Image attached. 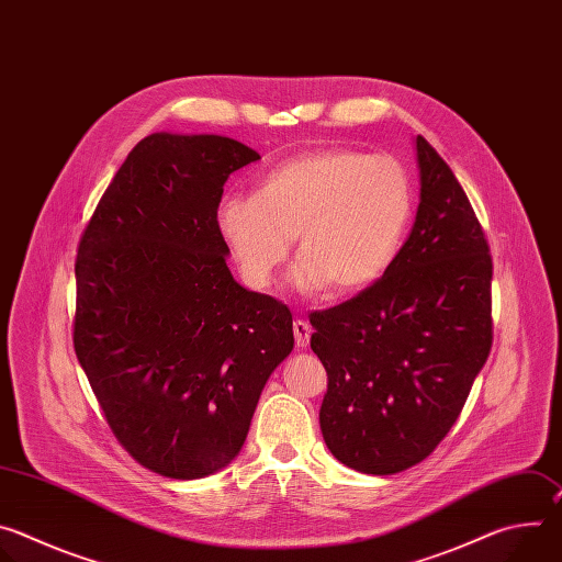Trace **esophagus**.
Wrapping results in <instances>:
<instances>
[{
  "label": "esophagus",
  "mask_w": 562,
  "mask_h": 562,
  "mask_svg": "<svg viewBox=\"0 0 562 562\" xmlns=\"http://www.w3.org/2000/svg\"><path fill=\"white\" fill-rule=\"evenodd\" d=\"M293 336H295V347L306 349L311 340V325L304 323V319H295L293 323Z\"/></svg>",
  "instance_id": "1"
}]
</instances>
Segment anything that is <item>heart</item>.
<instances>
[{
  "label": "heart",
  "instance_id": "heart-1",
  "mask_svg": "<svg viewBox=\"0 0 562 562\" xmlns=\"http://www.w3.org/2000/svg\"><path fill=\"white\" fill-rule=\"evenodd\" d=\"M412 215V180L397 159L327 148L273 167L254 195L224 198L217 228L254 289L273 282L297 235L295 284L353 293L393 265Z\"/></svg>",
  "mask_w": 562,
  "mask_h": 562
}]
</instances>
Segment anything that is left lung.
I'll use <instances>...</instances> for the list:
<instances>
[{
  "label": "left lung",
  "mask_w": 562,
  "mask_h": 562,
  "mask_svg": "<svg viewBox=\"0 0 562 562\" xmlns=\"http://www.w3.org/2000/svg\"><path fill=\"white\" fill-rule=\"evenodd\" d=\"M420 206L386 273L313 311L311 349L327 369L319 429L347 467L391 475L445 440L494 342L492 254L449 165L416 137Z\"/></svg>",
  "instance_id": "left-lung-1"
}]
</instances>
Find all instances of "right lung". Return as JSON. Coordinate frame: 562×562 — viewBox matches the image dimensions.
Masks as SVG:
<instances>
[{
  "instance_id": "add662e5",
  "label": "right lung",
  "mask_w": 562,
  "mask_h": 562,
  "mask_svg": "<svg viewBox=\"0 0 562 562\" xmlns=\"http://www.w3.org/2000/svg\"><path fill=\"white\" fill-rule=\"evenodd\" d=\"M258 159L231 137L153 133L79 237L75 356L117 442L159 475L226 467L293 349L289 306L233 280L217 228L224 182Z\"/></svg>"
}]
</instances>
